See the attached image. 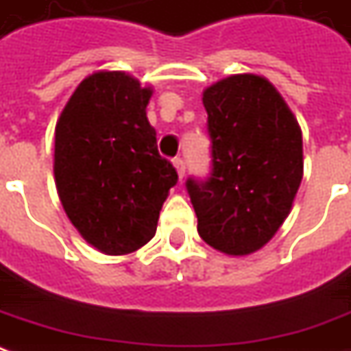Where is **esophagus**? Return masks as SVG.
I'll return each instance as SVG.
<instances>
[{"label": "esophagus", "mask_w": 351, "mask_h": 351, "mask_svg": "<svg viewBox=\"0 0 351 351\" xmlns=\"http://www.w3.org/2000/svg\"><path fill=\"white\" fill-rule=\"evenodd\" d=\"M173 166H176V171H178L180 180H183V176H185V162L181 158H176L173 160Z\"/></svg>", "instance_id": "34e87169"}]
</instances>
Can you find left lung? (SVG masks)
Masks as SVG:
<instances>
[{
  "instance_id": "1",
  "label": "left lung",
  "mask_w": 351,
  "mask_h": 351,
  "mask_svg": "<svg viewBox=\"0 0 351 351\" xmlns=\"http://www.w3.org/2000/svg\"><path fill=\"white\" fill-rule=\"evenodd\" d=\"M213 138L208 181H187L199 236L245 257L265 247L291 213L303 178L302 127L274 84L237 73L203 90Z\"/></svg>"
}]
</instances>
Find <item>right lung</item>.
Here are the masks:
<instances>
[{
    "mask_svg": "<svg viewBox=\"0 0 351 351\" xmlns=\"http://www.w3.org/2000/svg\"><path fill=\"white\" fill-rule=\"evenodd\" d=\"M152 86L100 69L75 88L56 123L53 178L63 210L81 237L112 257L156 234L162 204L178 181L148 123Z\"/></svg>",
    "mask_w": 351,
    "mask_h": 351,
    "instance_id": "obj_1",
    "label": "right lung"
}]
</instances>
